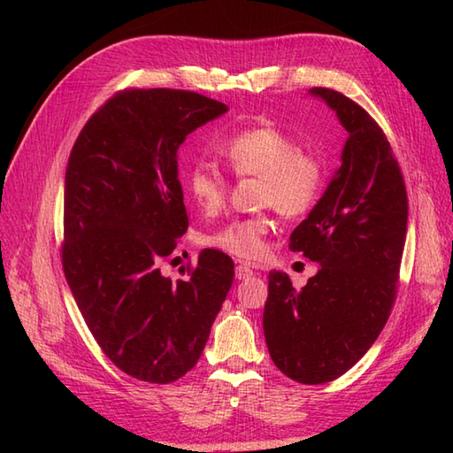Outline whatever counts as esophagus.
<instances>
[{
  "label": "esophagus",
  "instance_id": "esophagus-1",
  "mask_svg": "<svg viewBox=\"0 0 453 453\" xmlns=\"http://www.w3.org/2000/svg\"><path fill=\"white\" fill-rule=\"evenodd\" d=\"M253 276V268L247 266V265H239L235 266V278L237 280H247V278Z\"/></svg>",
  "mask_w": 453,
  "mask_h": 453
}]
</instances>
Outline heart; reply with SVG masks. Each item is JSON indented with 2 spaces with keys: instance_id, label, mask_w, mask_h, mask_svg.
I'll list each match as a JSON object with an SVG mask.
<instances>
[{
  "instance_id": "heart-1",
  "label": "heart",
  "mask_w": 453,
  "mask_h": 453,
  "mask_svg": "<svg viewBox=\"0 0 453 453\" xmlns=\"http://www.w3.org/2000/svg\"><path fill=\"white\" fill-rule=\"evenodd\" d=\"M227 169L237 177H257L258 206H271L284 218H302L321 198L325 169L311 153L302 151L294 138L274 127L235 132L219 146ZM185 188L196 204L214 214L224 206L227 185L208 163H195L185 173ZM273 221L265 214L237 218L206 237L210 247L239 258L261 257Z\"/></svg>"
}]
</instances>
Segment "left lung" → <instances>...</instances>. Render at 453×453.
<instances>
[{"mask_svg":"<svg viewBox=\"0 0 453 453\" xmlns=\"http://www.w3.org/2000/svg\"><path fill=\"white\" fill-rule=\"evenodd\" d=\"M349 138L329 187L290 235L319 271L302 290L268 274L263 329L276 368L305 386L349 372L386 326L397 294L409 202L393 150L368 112L342 93L313 88Z\"/></svg>","mask_w":453,"mask_h":453,"instance_id":"left-lung-1","label":"left lung"}]
</instances>
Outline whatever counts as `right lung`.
Masks as SVG:
<instances>
[{
  "instance_id": "right-lung-1",
  "label": "right lung",
  "mask_w": 453,
  "mask_h": 453,
  "mask_svg": "<svg viewBox=\"0 0 453 453\" xmlns=\"http://www.w3.org/2000/svg\"><path fill=\"white\" fill-rule=\"evenodd\" d=\"M227 112L182 89H124L80 132L67 159L62 265L95 341L132 378L171 383L195 368L234 282V261L204 249L187 280L161 258L187 232L180 143Z\"/></svg>"
}]
</instances>
